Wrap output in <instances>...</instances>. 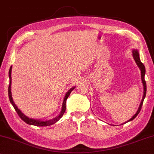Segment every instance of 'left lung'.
Returning <instances> with one entry per match:
<instances>
[{"mask_svg": "<svg viewBox=\"0 0 154 154\" xmlns=\"http://www.w3.org/2000/svg\"><path fill=\"white\" fill-rule=\"evenodd\" d=\"M132 56H133V58H134V60L135 61V63H136V64L137 65V66H138V67L141 71V82H142V84H143V87H144V95H143V97H142V99H141V103L139 106V108H138V110H137L136 113H135L134 116H133L132 118L130 119V120H128V121L124 122V123H122L121 125L127 123L128 122L132 121V120H134V119L136 118L137 116H138V114L139 113V112H140V110H141V106H142V104H143V102H144V98H145V97H146V82H145V79H144V76H145V73H146V69H145V67H144V64H143V63L141 62L140 58H139V51H138V50H137V49H133V50H132Z\"/></svg>", "mask_w": 154, "mask_h": 154, "instance_id": "left-lung-1", "label": "left lung"}]
</instances>
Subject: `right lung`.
I'll use <instances>...</instances> for the list:
<instances>
[{
	"label": "right lung",
	"mask_w": 154,
	"mask_h": 154,
	"mask_svg": "<svg viewBox=\"0 0 154 154\" xmlns=\"http://www.w3.org/2000/svg\"><path fill=\"white\" fill-rule=\"evenodd\" d=\"M11 72H12V66L10 67V70H9V78H10V84H9V87H8V96H9V99L10 103H11L12 105L13 106L14 108L16 110V112H17L18 116H20V118L23 120L24 122H25L26 124L28 125H35V126H38V127H46V126H49L51 125L55 124L56 122H57L60 119L62 118L63 114L65 111V109H66V101H67V98H68V96H69V94L72 92V91L75 89V87H72L70 89L68 90L66 94H65V96L64 98H63V105H62V109H61L60 113L58 116H56V118L51 119V120H36V119H33V118H30L27 117L26 116H25L23 112H22L21 110H20L19 108H17V106L15 105V103H14L13 97H12V93H11V83H12V78H11Z\"/></svg>",
	"instance_id": "add662e5"
}]
</instances>
